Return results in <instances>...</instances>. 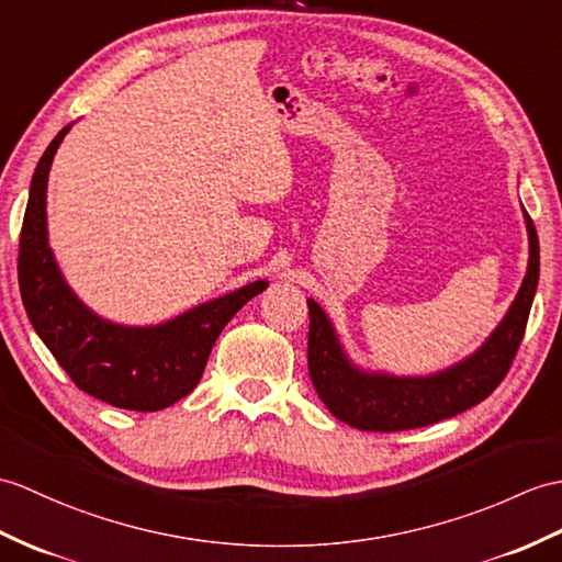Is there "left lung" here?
<instances>
[{
  "instance_id": "left-lung-1",
  "label": "left lung",
  "mask_w": 562,
  "mask_h": 562,
  "mask_svg": "<svg viewBox=\"0 0 562 562\" xmlns=\"http://www.w3.org/2000/svg\"><path fill=\"white\" fill-rule=\"evenodd\" d=\"M529 268L515 304L474 357L428 378H393L357 371L342 355L330 321L308 299V375L337 419L359 430L422 428L484 402L510 371L527 330L539 284V237L529 215Z\"/></svg>"
}]
</instances>
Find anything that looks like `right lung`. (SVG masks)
Here are the masks:
<instances>
[{"instance_id":"1","label":"right lung","mask_w":562,"mask_h":562,"mask_svg":"<svg viewBox=\"0 0 562 562\" xmlns=\"http://www.w3.org/2000/svg\"><path fill=\"white\" fill-rule=\"evenodd\" d=\"M69 126L49 143L31 181L19 239V290L35 333L83 393L120 409L158 412L199 385L222 328L268 282L258 280L155 328H122L90 313L47 246V175Z\"/></svg>"}]
</instances>
